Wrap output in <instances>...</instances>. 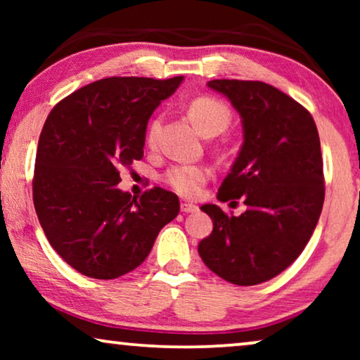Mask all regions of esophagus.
I'll use <instances>...</instances> for the list:
<instances>
[{
    "label": "esophagus",
    "instance_id": "esophagus-1",
    "mask_svg": "<svg viewBox=\"0 0 360 360\" xmlns=\"http://www.w3.org/2000/svg\"><path fill=\"white\" fill-rule=\"evenodd\" d=\"M180 210H181V213H195V211H198V206L193 205V203H186V201H184V203L180 205Z\"/></svg>",
    "mask_w": 360,
    "mask_h": 360
}]
</instances>
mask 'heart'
I'll use <instances>...</instances> for the list:
<instances>
[{
  "instance_id": "b5f03b06",
  "label": "heart",
  "mask_w": 360,
  "mask_h": 360,
  "mask_svg": "<svg viewBox=\"0 0 360 360\" xmlns=\"http://www.w3.org/2000/svg\"><path fill=\"white\" fill-rule=\"evenodd\" d=\"M188 115L203 136L219 134L231 122L229 108L224 103L210 96H201L191 101ZM157 129H159V120H154L149 126V131H147L149 144L155 141ZM208 179L210 170L203 165H175L165 174V181L170 185V188L181 196H186V198H193L198 195L201 186Z\"/></svg>"
}]
</instances>
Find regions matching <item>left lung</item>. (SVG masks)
<instances>
[{
  "instance_id": "1",
  "label": "left lung",
  "mask_w": 360,
  "mask_h": 360,
  "mask_svg": "<svg viewBox=\"0 0 360 360\" xmlns=\"http://www.w3.org/2000/svg\"><path fill=\"white\" fill-rule=\"evenodd\" d=\"M208 88L231 101L244 136L218 198H243L248 210L228 216L218 205L201 206L213 233L198 254L221 278L257 285L293 264L318 224L324 201L318 129L300 103L264 82L211 80Z\"/></svg>"
}]
</instances>
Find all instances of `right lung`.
Wrapping results in <instances>:
<instances>
[{"label":"right lung","instance_id":"obj_1","mask_svg":"<svg viewBox=\"0 0 360 360\" xmlns=\"http://www.w3.org/2000/svg\"><path fill=\"white\" fill-rule=\"evenodd\" d=\"M184 77H111L62 100L39 137L32 196L44 234L78 272L111 280L144 262L180 211L155 186L141 198L117 188L120 169L144 155L149 117Z\"/></svg>","mask_w":360,"mask_h":360}]
</instances>
